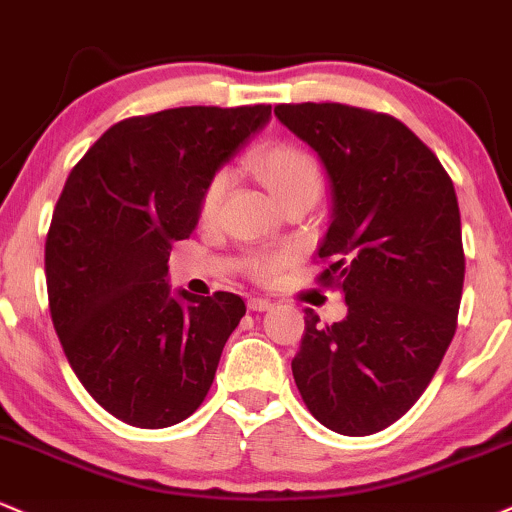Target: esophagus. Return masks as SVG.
<instances>
[{
  "instance_id": "34e87169",
  "label": "esophagus",
  "mask_w": 512,
  "mask_h": 512,
  "mask_svg": "<svg viewBox=\"0 0 512 512\" xmlns=\"http://www.w3.org/2000/svg\"><path fill=\"white\" fill-rule=\"evenodd\" d=\"M270 306H273V302H270V299H263V297H251L249 299V309L251 311H268Z\"/></svg>"
}]
</instances>
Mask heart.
<instances>
[{"instance_id":"1","label":"heart","mask_w":512,"mask_h":512,"mask_svg":"<svg viewBox=\"0 0 512 512\" xmlns=\"http://www.w3.org/2000/svg\"><path fill=\"white\" fill-rule=\"evenodd\" d=\"M256 177L261 179L263 186L270 191L275 201H285L294 194L302 191H314L318 194V170L314 160L304 153L302 148L290 146V143H275V146L263 148L251 160ZM227 186H230V172L218 170L203 186L201 198H198V215L201 220H213L218 213L222 196H225ZM290 254L285 251H275V254H258L249 261V273L261 282L278 280V275L290 263Z\"/></svg>"}]
</instances>
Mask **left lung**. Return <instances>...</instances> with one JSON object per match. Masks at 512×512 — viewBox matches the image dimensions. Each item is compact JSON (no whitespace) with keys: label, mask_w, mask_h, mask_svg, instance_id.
Listing matches in <instances>:
<instances>
[{"label":"left lung","mask_w":512,"mask_h":512,"mask_svg":"<svg viewBox=\"0 0 512 512\" xmlns=\"http://www.w3.org/2000/svg\"><path fill=\"white\" fill-rule=\"evenodd\" d=\"M328 172L333 222L316 280L345 294L347 318L306 309L292 374L309 412L345 436H369L422 398L446 354L465 282L453 179L390 114L340 105H275Z\"/></svg>","instance_id":"obj_1"}]
</instances>
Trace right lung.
<instances>
[{
	"mask_svg": "<svg viewBox=\"0 0 512 512\" xmlns=\"http://www.w3.org/2000/svg\"><path fill=\"white\" fill-rule=\"evenodd\" d=\"M270 105L174 107L117 122L69 172L45 239L50 314L71 369L112 417L165 429L198 410L246 306L170 294L172 244L215 170Z\"/></svg>",
	"mask_w": 512,
	"mask_h": 512,
	"instance_id": "obj_1",
	"label": "right lung"
}]
</instances>
